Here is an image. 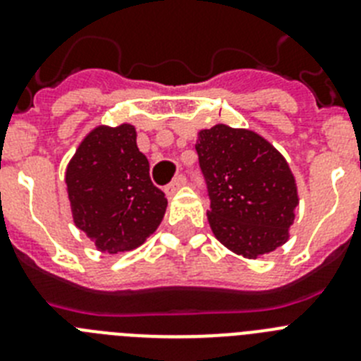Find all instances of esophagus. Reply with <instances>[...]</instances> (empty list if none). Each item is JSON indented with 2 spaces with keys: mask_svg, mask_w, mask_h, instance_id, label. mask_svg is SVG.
<instances>
[{
  "mask_svg": "<svg viewBox=\"0 0 361 361\" xmlns=\"http://www.w3.org/2000/svg\"><path fill=\"white\" fill-rule=\"evenodd\" d=\"M184 184H186V177H184V175H178V177H175L173 183L166 188V195H168V197L175 195V193H177V191L184 186Z\"/></svg>",
  "mask_w": 361,
  "mask_h": 361,
  "instance_id": "obj_1",
  "label": "esophagus"
}]
</instances>
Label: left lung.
I'll use <instances>...</instances> for the list:
<instances>
[{"mask_svg": "<svg viewBox=\"0 0 361 361\" xmlns=\"http://www.w3.org/2000/svg\"><path fill=\"white\" fill-rule=\"evenodd\" d=\"M195 149L216 240L244 258L264 257L286 244L298 190L282 153L253 130L228 124L200 130Z\"/></svg>", "mask_w": 361, "mask_h": 361, "instance_id": "obj_1", "label": "left lung"}]
</instances>
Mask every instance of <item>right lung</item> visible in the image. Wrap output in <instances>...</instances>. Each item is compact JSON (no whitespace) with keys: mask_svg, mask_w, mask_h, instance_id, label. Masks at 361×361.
Listing matches in <instances>:
<instances>
[{"mask_svg":"<svg viewBox=\"0 0 361 361\" xmlns=\"http://www.w3.org/2000/svg\"><path fill=\"white\" fill-rule=\"evenodd\" d=\"M65 183L73 224L103 253L139 247L159 228L168 206L128 123L95 126L70 159Z\"/></svg>","mask_w":361,"mask_h":361,"instance_id":"add662e5","label":"right lung"}]
</instances>
